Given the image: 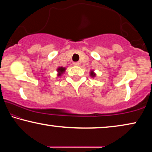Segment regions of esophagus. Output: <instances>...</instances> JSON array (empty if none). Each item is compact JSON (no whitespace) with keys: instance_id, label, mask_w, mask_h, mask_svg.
I'll use <instances>...</instances> for the list:
<instances>
[{"instance_id":"obj_1","label":"esophagus","mask_w":152,"mask_h":152,"mask_svg":"<svg viewBox=\"0 0 152 152\" xmlns=\"http://www.w3.org/2000/svg\"><path fill=\"white\" fill-rule=\"evenodd\" d=\"M73 65L75 66H80V63H79V62H74Z\"/></svg>"}]
</instances>
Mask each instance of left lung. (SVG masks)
I'll return each instance as SVG.
<instances>
[{
  "instance_id": "8db88e82",
  "label": "left lung",
  "mask_w": 152,
  "mask_h": 152,
  "mask_svg": "<svg viewBox=\"0 0 152 152\" xmlns=\"http://www.w3.org/2000/svg\"><path fill=\"white\" fill-rule=\"evenodd\" d=\"M89 73H90V76L91 77L94 78V77H96V73H95V72H94V70H91Z\"/></svg>"
}]
</instances>
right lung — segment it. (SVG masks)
<instances>
[{
  "instance_id": "right-lung-1",
  "label": "right lung",
  "mask_w": 152,
  "mask_h": 152,
  "mask_svg": "<svg viewBox=\"0 0 152 152\" xmlns=\"http://www.w3.org/2000/svg\"><path fill=\"white\" fill-rule=\"evenodd\" d=\"M66 70V68L62 67V66H59L57 68V76L58 77H61L63 74L65 73Z\"/></svg>"
}]
</instances>
